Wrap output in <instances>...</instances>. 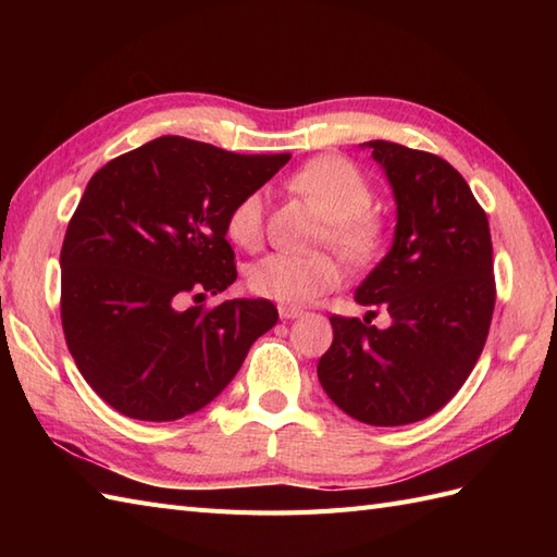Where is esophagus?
Wrapping results in <instances>:
<instances>
[{
    "label": "esophagus",
    "instance_id": "34e87169",
    "mask_svg": "<svg viewBox=\"0 0 557 557\" xmlns=\"http://www.w3.org/2000/svg\"><path fill=\"white\" fill-rule=\"evenodd\" d=\"M304 311L301 309H292V306H280V318L285 321H292V318H299Z\"/></svg>",
    "mask_w": 557,
    "mask_h": 557
}]
</instances>
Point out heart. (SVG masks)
Returning <instances> with one entry per match:
<instances>
[{"mask_svg": "<svg viewBox=\"0 0 557 557\" xmlns=\"http://www.w3.org/2000/svg\"><path fill=\"white\" fill-rule=\"evenodd\" d=\"M289 188L304 196L325 218L321 244L351 268H369L381 260L389 230L383 215L373 206V184L357 164L339 156H323L306 162L289 176ZM224 234L232 244L246 251L258 248L263 239V196L248 191L236 198L224 218ZM342 280V270L333 258L318 256H287L268 253L248 268V289L258 297L304 306L333 292Z\"/></svg>", "mask_w": 557, "mask_h": 557, "instance_id": "b5f03b06", "label": "heart"}]
</instances>
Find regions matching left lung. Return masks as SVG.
<instances>
[{"instance_id": "left-lung-1", "label": "left lung", "mask_w": 557, "mask_h": 557, "mask_svg": "<svg viewBox=\"0 0 557 557\" xmlns=\"http://www.w3.org/2000/svg\"><path fill=\"white\" fill-rule=\"evenodd\" d=\"M366 146L393 184L397 227L357 301L393 325L330 318L318 381L351 419L405 425L443 409L474 371L495 306L493 244L486 210L447 160L389 140Z\"/></svg>"}]
</instances>
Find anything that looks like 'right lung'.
Here are the masks:
<instances>
[{
    "instance_id": "obj_1",
    "label": "right lung",
    "mask_w": 557,
    "mask_h": 557,
    "mask_svg": "<svg viewBox=\"0 0 557 557\" xmlns=\"http://www.w3.org/2000/svg\"><path fill=\"white\" fill-rule=\"evenodd\" d=\"M287 160L162 136L92 174L59 256L62 327L81 375L124 417L203 409L277 323L268 299L182 306L236 280L224 218Z\"/></svg>"
}]
</instances>
